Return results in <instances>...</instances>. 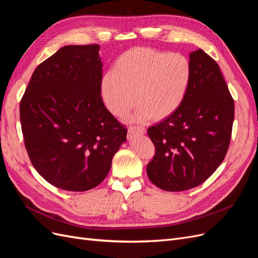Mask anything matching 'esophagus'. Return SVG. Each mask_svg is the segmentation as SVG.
<instances>
[{"instance_id":"1","label":"esophagus","mask_w":258,"mask_h":258,"mask_svg":"<svg viewBox=\"0 0 258 258\" xmlns=\"http://www.w3.org/2000/svg\"><path fill=\"white\" fill-rule=\"evenodd\" d=\"M129 136H135V135H145L146 129L143 127H130L128 129Z\"/></svg>"}]
</instances>
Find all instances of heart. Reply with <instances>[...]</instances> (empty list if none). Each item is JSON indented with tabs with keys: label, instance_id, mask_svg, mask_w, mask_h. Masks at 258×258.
<instances>
[{
	"label": "heart",
	"instance_id": "heart-1",
	"mask_svg": "<svg viewBox=\"0 0 258 258\" xmlns=\"http://www.w3.org/2000/svg\"><path fill=\"white\" fill-rule=\"evenodd\" d=\"M190 83L191 67L182 54L138 47L116 59L101 80L100 92L115 116L128 113L137 100L135 120H161L182 106Z\"/></svg>",
	"mask_w": 258,
	"mask_h": 258
}]
</instances>
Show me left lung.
I'll use <instances>...</instances> for the list:
<instances>
[{
  "mask_svg": "<svg viewBox=\"0 0 258 258\" xmlns=\"http://www.w3.org/2000/svg\"><path fill=\"white\" fill-rule=\"evenodd\" d=\"M191 83L182 106L150 127L156 154L146 172L167 191L194 188L212 175L227 153L235 104L220 67L202 49L189 53Z\"/></svg>",
  "mask_w": 258,
  "mask_h": 258,
  "instance_id": "obj_1",
  "label": "left lung"
}]
</instances>
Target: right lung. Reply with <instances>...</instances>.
Returning <instances> with one entry per match:
<instances>
[{"mask_svg": "<svg viewBox=\"0 0 258 258\" xmlns=\"http://www.w3.org/2000/svg\"><path fill=\"white\" fill-rule=\"evenodd\" d=\"M99 45H69L38 66L20 102L25 145L40 175L58 188L86 191L110 172L127 129L101 98Z\"/></svg>", "mask_w": 258, "mask_h": 258, "instance_id": "obj_1", "label": "right lung"}]
</instances>
